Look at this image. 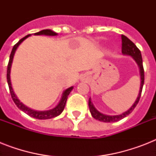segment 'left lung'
I'll use <instances>...</instances> for the list:
<instances>
[{"label":"left lung","mask_w":156,"mask_h":156,"mask_svg":"<svg viewBox=\"0 0 156 156\" xmlns=\"http://www.w3.org/2000/svg\"><path fill=\"white\" fill-rule=\"evenodd\" d=\"M121 40H122V48H121L122 54L123 55H127V56H130L135 61V62L138 65V68H139V73H140L141 78L140 89H139V92H138V97L136 99L135 102L133 103V105L127 111H126L123 113L120 114V115L109 116V115H105L104 113H101L100 112H99L97 109L95 108V107L94 106L93 103L91 102V99L90 97L89 101H88V105H89V108H90L91 116L95 119L98 120V121H103V122H116V121H118L121 119L125 118L126 116H128L129 114H130L136 107V105L138 104V101H139L141 93H142V90H143V84H144V69H143V58H142L140 50L136 47V45L130 40H129L128 38L125 36V35H121Z\"/></svg>","instance_id":"8db88e82"}]
</instances>
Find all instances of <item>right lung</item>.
Masks as SVG:
<instances>
[{
	"label": "right lung",
	"instance_id": "add662e5",
	"mask_svg": "<svg viewBox=\"0 0 156 156\" xmlns=\"http://www.w3.org/2000/svg\"><path fill=\"white\" fill-rule=\"evenodd\" d=\"M34 35H48V36H56V35H57V33L54 32L53 30H49V29H46V30H40L39 32L35 33ZM30 35H31L30 34V35H27V36L23 38V39H21V40L13 46L10 56H9V61L8 67H7V83H8L9 91H10L11 97H12L13 102L15 103V104L17 105V107H18V108L20 109V110H22L23 112H24L25 113H27L30 116H31V117H34V118L35 119H39V120H45V119L53 118V117H56V116H59V115L63 112L64 108H65V106H66V100H67L68 95H69V93L71 92V90H73V87H70L67 88L66 90H64L63 93H62V95H61V100H60L59 103L57 104V105H56L55 108H53L50 109V110H47V111H36V110H34V109H31L30 108H28L27 106H26L25 104H23V103L20 102V100H18V98L17 97V95H15V93H14V91H13V87H12V84H11L10 80V70L11 66H12V63H13V56H14V53H15L16 50H17V48H18V46H19L27 38H28L29 36H30Z\"/></svg>",
	"mask_w": 156,
	"mask_h": 156
}]
</instances>
